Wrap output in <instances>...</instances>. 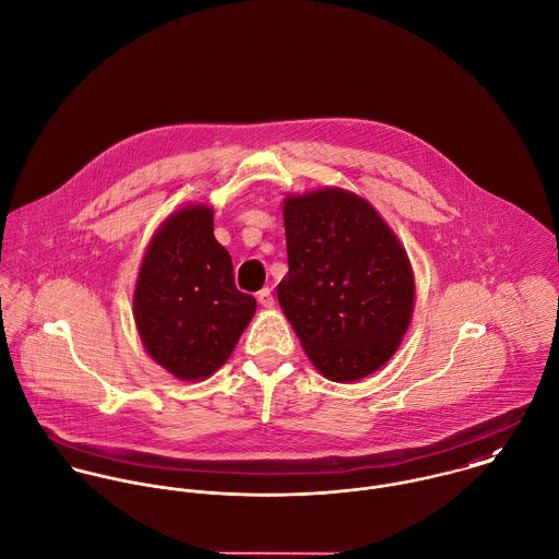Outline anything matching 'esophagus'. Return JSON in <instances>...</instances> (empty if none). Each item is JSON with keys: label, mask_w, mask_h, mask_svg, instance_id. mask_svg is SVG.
<instances>
[{"label": "esophagus", "mask_w": 559, "mask_h": 559, "mask_svg": "<svg viewBox=\"0 0 559 559\" xmlns=\"http://www.w3.org/2000/svg\"><path fill=\"white\" fill-rule=\"evenodd\" d=\"M258 304H260L262 308H273V306H275V299H273L271 288H262V290L258 293Z\"/></svg>", "instance_id": "34e87169"}]
</instances>
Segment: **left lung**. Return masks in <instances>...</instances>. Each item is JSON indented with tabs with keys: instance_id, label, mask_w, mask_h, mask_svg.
Masks as SVG:
<instances>
[{
	"instance_id": "obj_1",
	"label": "left lung",
	"mask_w": 559,
	"mask_h": 559,
	"mask_svg": "<svg viewBox=\"0 0 559 559\" xmlns=\"http://www.w3.org/2000/svg\"><path fill=\"white\" fill-rule=\"evenodd\" d=\"M280 306L317 371L358 381L399 349L414 312L409 258L371 203L325 187L284 199Z\"/></svg>"
}]
</instances>
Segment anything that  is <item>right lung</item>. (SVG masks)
<instances>
[{
  "mask_svg": "<svg viewBox=\"0 0 559 559\" xmlns=\"http://www.w3.org/2000/svg\"><path fill=\"white\" fill-rule=\"evenodd\" d=\"M255 312L234 284L227 249L214 238V210L188 203L152 236L134 288V321L156 365L185 381L218 371Z\"/></svg>",
  "mask_w": 559,
  "mask_h": 559,
  "instance_id": "1",
  "label": "right lung"
}]
</instances>
